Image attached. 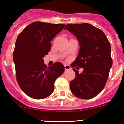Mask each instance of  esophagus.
<instances>
[{
  "mask_svg": "<svg viewBox=\"0 0 124 124\" xmlns=\"http://www.w3.org/2000/svg\"><path fill=\"white\" fill-rule=\"evenodd\" d=\"M70 66H69V65H65V70H69V69H70Z\"/></svg>",
  "mask_w": 124,
  "mask_h": 124,
  "instance_id": "34e87169",
  "label": "esophagus"
}]
</instances>
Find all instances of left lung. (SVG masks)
<instances>
[{
  "mask_svg": "<svg viewBox=\"0 0 124 124\" xmlns=\"http://www.w3.org/2000/svg\"><path fill=\"white\" fill-rule=\"evenodd\" d=\"M64 29L76 37L80 46L71 66L83 68L81 73L73 69L76 77L70 90L77 97L91 99L103 90L108 78L112 65L110 43L103 31L90 24H69Z\"/></svg>",
  "mask_w": 124,
  "mask_h": 124,
  "instance_id": "8db88e82",
  "label": "left lung"
}]
</instances>
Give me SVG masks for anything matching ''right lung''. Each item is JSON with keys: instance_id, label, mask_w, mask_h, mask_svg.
<instances>
[{"instance_id": "obj_1", "label": "right lung", "mask_w": 124, "mask_h": 124, "mask_svg": "<svg viewBox=\"0 0 124 124\" xmlns=\"http://www.w3.org/2000/svg\"><path fill=\"white\" fill-rule=\"evenodd\" d=\"M65 25L35 21L18 35L13 52L16 79L21 89L31 98L42 99L50 96L55 80L65 70L60 62L47 68L43 59L51 50V41Z\"/></svg>"}]
</instances>
